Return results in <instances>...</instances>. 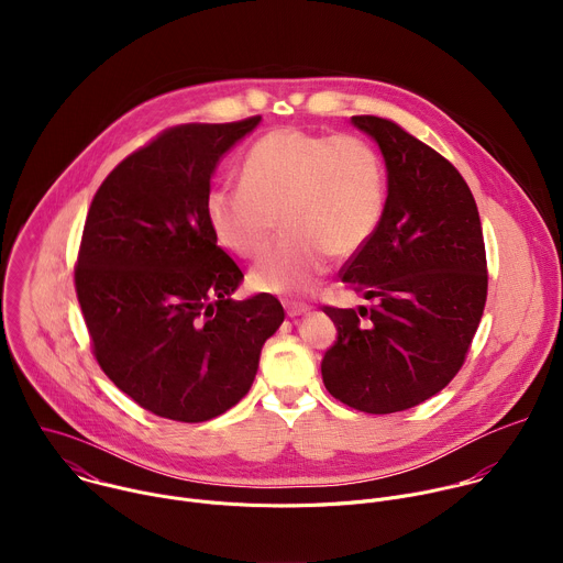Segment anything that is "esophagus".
Masks as SVG:
<instances>
[{
    "label": "esophagus",
    "instance_id": "34e87169",
    "mask_svg": "<svg viewBox=\"0 0 563 563\" xmlns=\"http://www.w3.org/2000/svg\"><path fill=\"white\" fill-rule=\"evenodd\" d=\"M285 311L289 318H298V316H305L309 311V305L305 302H285Z\"/></svg>",
    "mask_w": 563,
    "mask_h": 563
}]
</instances>
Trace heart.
Segmentation results:
<instances>
[{"instance_id":"1","label":"heart","mask_w":563,"mask_h":563,"mask_svg":"<svg viewBox=\"0 0 563 563\" xmlns=\"http://www.w3.org/2000/svg\"><path fill=\"white\" fill-rule=\"evenodd\" d=\"M240 183L209 191L207 222L220 245L252 261L269 247L280 216L287 235L252 269V285L285 298L309 294L332 256L358 254L385 209L380 159L356 135L274 129L245 153Z\"/></svg>"}]
</instances>
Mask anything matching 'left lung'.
<instances>
[{
	"label": "left lung",
	"mask_w": 563,
	"mask_h": 563,
	"mask_svg": "<svg viewBox=\"0 0 563 563\" xmlns=\"http://www.w3.org/2000/svg\"><path fill=\"white\" fill-rule=\"evenodd\" d=\"M385 157L387 200L369 243L341 269L369 307L325 305L336 341L320 372L341 404L410 410L461 369L488 296L484 231L461 174L404 126L354 115Z\"/></svg>",
	"instance_id": "1"
}]
</instances>
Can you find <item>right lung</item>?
Listing matches in <instances>:
<instances>
[{
	"label": "right lung",
	"instance_id": "obj_1",
	"mask_svg": "<svg viewBox=\"0 0 563 563\" xmlns=\"http://www.w3.org/2000/svg\"><path fill=\"white\" fill-rule=\"evenodd\" d=\"M261 115L157 133L104 178L75 291L102 372L155 417L202 423L243 398L285 320L272 294L233 300L243 272L207 222L218 159Z\"/></svg>",
	"mask_w": 563,
	"mask_h": 563
}]
</instances>
